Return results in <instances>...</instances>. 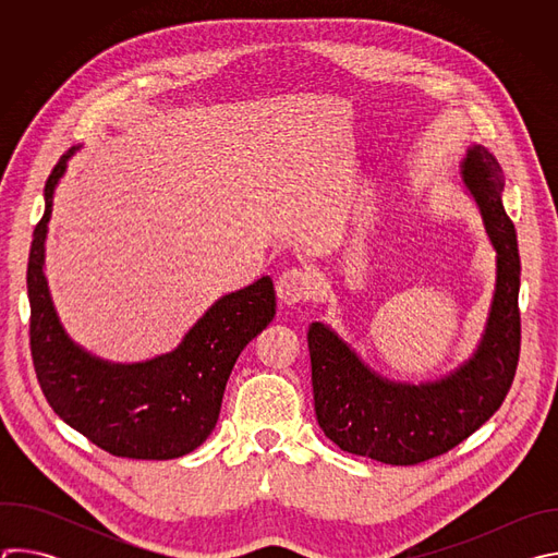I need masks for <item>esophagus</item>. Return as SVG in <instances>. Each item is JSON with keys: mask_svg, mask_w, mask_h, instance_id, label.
<instances>
[{"mask_svg": "<svg viewBox=\"0 0 558 558\" xmlns=\"http://www.w3.org/2000/svg\"><path fill=\"white\" fill-rule=\"evenodd\" d=\"M311 289H313V278L304 269H287L276 282L278 298L284 304H298L306 300Z\"/></svg>", "mask_w": 558, "mask_h": 558, "instance_id": "esophagus-1", "label": "esophagus"}]
</instances>
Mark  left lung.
<instances>
[{"label":"left lung","instance_id":"left-lung-1","mask_svg":"<svg viewBox=\"0 0 558 558\" xmlns=\"http://www.w3.org/2000/svg\"><path fill=\"white\" fill-rule=\"evenodd\" d=\"M465 192L480 207L497 254L488 320L474 353L448 375L420 384L373 371L329 325L311 323L308 353L315 417L347 452L390 465H413L448 452L504 404L519 344L521 260L517 231L504 209V170L484 145H470L459 163Z\"/></svg>","mask_w":558,"mask_h":558}]
</instances>
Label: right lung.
Here are the masks:
<instances>
[{
	"label": "right lung",
	"mask_w": 558,
	"mask_h": 558,
	"mask_svg": "<svg viewBox=\"0 0 558 558\" xmlns=\"http://www.w3.org/2000/svg\"><path fill=\"white\" fill-rule=\"evenodd\" d=\"M76 149L59 158L46 181V209L28 256L31 353L39 386L68 426L110 454L183 457L214 430L238 355L274 320V280L263 276L218 298L174 351L151 360L108 362L78 347L59 320L44 271L54 190Z\"/></svg>",
	"instance_id": "right-lung-1"
}]
</instances>
